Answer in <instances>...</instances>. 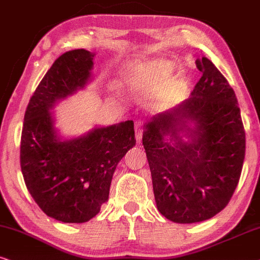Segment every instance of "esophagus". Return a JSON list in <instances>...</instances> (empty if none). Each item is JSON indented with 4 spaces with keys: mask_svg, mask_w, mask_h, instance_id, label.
Instances as JSON below:
<instances>
[{
    "mask_svg": "<svg viewBox=\"0 0 260 260\" xmlns=\"http://www.w3.org/2000/svg\"><path fill=\"white\" fill-rule=\"evenodd\" d=\"M144 124L141 121H137L136 123V137H137V140H140L141 139V136H143V132H144Z\"/></svg>",
    "mask_w": 260,
    "mask_h": 260,
    "instance_id": "34e87169",
    "label": "esophagus"
}]
</instances>
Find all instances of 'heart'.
I'll return each mask as SVG.
<instances>
[{"label":"heart","mask_w":260,"mask_h":260,"mask_svg":"<svg viewBox=\"0 0 260 260\" xmlns=\"http://www.w3.org/2000/svg\"><path fill=\"white\" fill-rule=\"evenodd\" d=\"M168 74V68L162 63H147L143 66H137L127 72L126 80L128 84L133 86H143L151 83V81L158 80Z\"/></svg>","instance_id":"1"}]
</instances>
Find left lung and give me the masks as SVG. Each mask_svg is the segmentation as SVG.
I'll return each mask as SVG.
<instances>
[{"instance_id": "left-lung-1", "label": "left lung", "mask_w": 260, "mask_h": 260, "mask_svg": "<svg viewBox=\"0 0 260 260\" xmlns=\"http://www.w3.org/2000/svg\"><path fill=\"white\" fill-rule=\"evenodd\" d=\"M196 63L203 75L192 97L152 117L143 134L157 209L176 223L206 221L221 212L245 159V128L234 90L209 58ZM181 134L190 140L182 141Z\"/></svg>"}]
</instances>
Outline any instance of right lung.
<instances>
[{
    "label": "right lung",
    "instance_id": "right-lung-1",
    "mask_svg": "<svg viewBox=\"0 0 260 260\" xmlns=\"http://www.w3.org/2000/svg\"><path fill=\"white\" fill-rule=\"evenodd\" d=\"M93 54L75 49L55 60L26 108L20 141L25 185L42 211L64 223H84L109 198L117 163L136 145L133 121L96 128L61 141L50 109L83 88L91 77Z\"/></svg>",
    "mask_w": 260,
    "mask_h": 260
}]
</instances>
